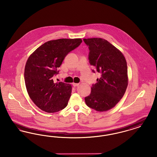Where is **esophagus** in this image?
Returning <instances> with one entry per match:
<instances>
[{
    "mask_svg": "<svg viewBox=\"0 0 157 157\" xmlns=\"http://www.w3.org/2000/svg\"><path fill=\"white\" fill-rule=\"evenodd\" d=\"M73 84V86L75 87V86H78L79 85V83H72Z\"/></svg>",
    "mask_w": 157,
    "mask_h": 157,
    "instance_id": "esophagus-1",
    "label": "esophagus"
}]
</instances>
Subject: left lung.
<instances>
[{
    "label": "left lung",
    "mask_w": 157,
    "mask_h": 157,
    "mask_svg": "<svg viewBox=\"0 0 157 157\" xmlns=\"http://www.w3.org/2000/svg\"><path fill=\"white\" fill-rule=\"evenodd\" d=\"M88 46L90 64L101 74L85 103L98 112L113 108L123 97L128 84L126 59L118 49L100 37L83 39ZM94 72L95 71L92 70Z\"/></svg>",
    "instance_id": "left-lung-1"
}]
</instances>
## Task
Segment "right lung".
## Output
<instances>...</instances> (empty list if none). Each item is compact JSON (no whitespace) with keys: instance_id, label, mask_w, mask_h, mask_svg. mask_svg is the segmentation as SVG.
Masks as SVG:
<instances>
[{"instance_id":"obj_1","label":"right lung","mask_w":157,"mask_h":157,"mask_svg":"<svg viewBox=\"0 0 157 157\" xmlns=\"http://www.w3.org/2000/svg\"><path fill=\"white\" fill-rule=\"evenodd\" d=\"M81 38L48 41L32 53L26 61L24 78L32 101L41 110L53 113L64 109L71 96L72 86L53 82L55 75L67 53L82 43Z\"/></svg>"}]
</instances>
